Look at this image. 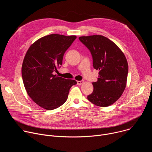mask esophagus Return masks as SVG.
<instances>
[{
    "instance_id": "34e87169",
    "label": "esophagus",
    "mask_w": 152,
    "mask_h": 152,
    "mask_svg": "<svg viewBox=\"0 0 152 152\" xmlns=\"http://www.w3.org/2000/svg\"><path fill=\"white\" fill-rule=\"evenodd\" d=\"M83 83H84L83 80H78V81H77V84L78 85H82Z\"/></svg>"
}]
</instances>
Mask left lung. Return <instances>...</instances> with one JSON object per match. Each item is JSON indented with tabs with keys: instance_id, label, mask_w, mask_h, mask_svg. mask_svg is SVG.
Masks as SVG:
<instances>
[{
	"instance_id": "1",
	"label": "left lung",
	"mask_w": 152,
	"mask_h": 152,
	"mask_svg": "<svg viewBox=\"0 0 152 152\" xmlns=\"http://www.w3.org/2000/svg\"><path fill=\"white\" fill-rule=\"evenodd\" d=\"M79 39L90 50L93 67L99 71L97 81L93 82V92L87 98L96 106H109L121 97L126 88V58L113 41L103 35L82 36Z\"/></svg>"
}]
</instances>
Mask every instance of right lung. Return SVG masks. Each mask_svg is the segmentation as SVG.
Here are the masks:
<instances>
[{"label":"right lung","instance_id":"right-lung-1","mask_svg":"<svg viewBox=\"0 0 152 152\" xmlns=\"http://www.w3.org/2000/svg\"><path fill=\"white\" fill-rule=\"evenodd\" d=\"M76 35L50 34L40 38L28 49L21 67L25 88L40 107L53 110L66 102L70 88L77 82L54 75L62 64L64 53Z\"/></svg>","mask_w":152,"mask_h":152}]
</instances>
